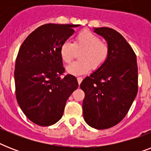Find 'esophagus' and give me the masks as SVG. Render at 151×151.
<instances>
[{"label": "esophagus", "mask_w": 151, "mask_h": 151, "mask_svg": "<svg viewBox=\"0 0 151 151\" xmlns=\"http://www.w3.org/2000/svg\"><path fill=\"white\" fill-rule=\"evenodd\" d=\"M77 80H78V84H79V85H80L81 83V81H82L83 78H81V77H78V78H77Z\"/></svg>", "instance_id": "34e87169"}]
</instances>
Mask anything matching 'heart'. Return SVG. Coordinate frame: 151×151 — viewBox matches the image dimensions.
<instances>
[{"label":"heart","instance_id":"b5f03b06","mask_svg":"<svg viewBox=\"0 0 151 151\" xmlns=\"http://www.w3.org/2000/svg\"><path fill=\"white\" fill-rule=\"evenodd\" d=\"M77 52L79 61L74 62L66 67L67 72L73 75L88 73L90 70H98L105 63L110 55V47L101 41L98 35L88 30H83L75 36L73 43L65 41L62 44L59 54L65 63L75 58Z\"/></svg>","mask_w":151,"mask_h":151}]
</instances>
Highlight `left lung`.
Instances as JSON below:
<instances>
[{"instance_id": "1", "label": "left lung", "mask_w": 151, "mask_h": 151, "mask_svg": "<svg viewBox=\"0 0 151 151\" xmlns=\"http://www.w3.org/2000/svg\"><path fill=\"white\" fill-rule=\"evenodd\" d=\"M110 47L107 60L82 81L85 94L83 115L85 122L96 129L118 124L129 112L138 92L136 55L122 34L108 27L94 28Z\"/></svg>"}]
</instances>
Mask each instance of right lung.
<instances>
[{
  "mask_svg": "<svg viewBox=\"0 0 151 151\" xmlns=\"http://www.w3.org/2000/svg\"><path fill=\"white\" fill-rule=\"evenodd\" d=\"M74 24L43 25L23 41L15 66L16 99L34 124L49 126L63 114L66 100L78 88L77 78L65 72L59 49L73 35Z\"/></svg>",
  "mask_w": 151,
  "mask_h": 151,
  "instance_id": "add662e5",
  "label": "right lung"
}]
</instances>
